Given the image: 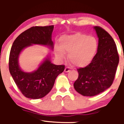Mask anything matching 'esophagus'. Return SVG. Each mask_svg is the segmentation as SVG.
Returning <instances> with one entry per match:
<instances>
[{
	"label": "esophagus",
	"mask_w": 124,
	"mask_h": 124,
	"mask_svg": "<svg viewBox=\"0 0 124 124\" xmlns=\"http://www.w3.org/2000/svg\"><path fill=\"white\" fill-rule=\"evenodd\" d=\"M70 70V68H69V67H66L64 71H65V72H69Z\"/></svg>",
	"instance_id": "esophagus-1"
}]
</instances>
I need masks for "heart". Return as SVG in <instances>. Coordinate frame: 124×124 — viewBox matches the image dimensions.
Wrapping results in <instances>:
<instances>
[{
  "mask_svg": "<svg viewBox=\"0 0 124 124\" xmlns=\"http://www.w3.org/2000/svg\"><path fill=\"white\" fill-rule=\"evenodd\" d=\"M98 48V42L94 37L82 33L65 35L61 39V46L56 45V57L63 59L65 52H69L68 58L75 66L85 67L93 60Z\"/></svg>",
  "mask_w": 124,
  "mask_h": 124,
  "instance_id": "b5f03b06",
  "label": "heart"
}]
</instances>
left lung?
Listing matches in <instances>:
<instances>
[{
    "label": "left lung",
    "instance_id": "obj_1",
    "mask_svg": "<svg viewBox=\"0 0 124 124\" xmlns=\"http://www.w3.org/2000/svg\"><path fill=\"white\" fill-rule=\"evenodd\" d=\"M99 37L97 52L92 62L78 69L79 76L74 83L76 92L84 96H94L112 85L119 63L116 42L108 32L99 26L94 27Z\"/></svg>",
    "mask_w": 124,
    "mask_h": 124
}]
</instances>
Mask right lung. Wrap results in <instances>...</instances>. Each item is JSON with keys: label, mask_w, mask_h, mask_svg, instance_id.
Here are the masks:
<instances>
[{"label": "right lung", "mask_w": 124, "mask_h": 124, "mask_svg": "<svg viewBox=\"0 0 124 124\" xmlns=\"http://www.w3.org/2000/svg\"><path fill=\"white\" fill-rule=\"evenodd\" d=\"M54 26H35L20 34L14 41L9 55L8 68L13 79L21 93L26 97L38 99L44 97L53 87L56 78L65 69V65H56L49 59L31 73L23 72L18 63V55L24 48L32 44L49 45L53 48L51 35Z\"/></svg>", "instance_id": "1"}]
</instances>
